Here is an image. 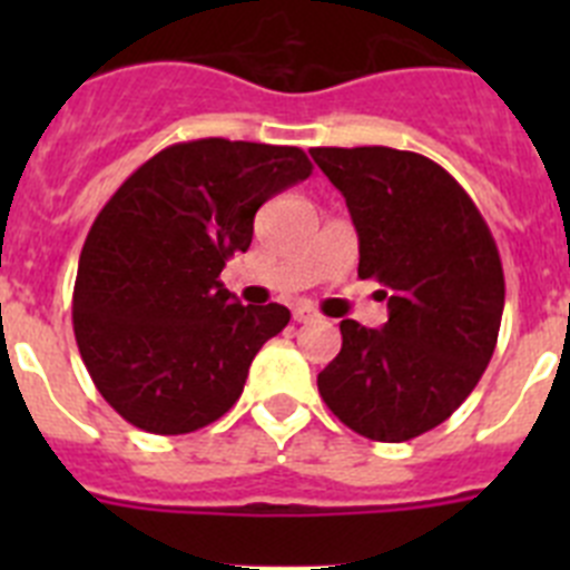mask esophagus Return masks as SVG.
<instances>
[{
	"instance_id": "1",
	"label": "esophagus",
	"mask_w": 570,
	"mask_h": 570,
	"mask_svg": "<svg viewBox=\"0 0 570 570\" xmlns=\"http://www.w3.org/2000/svg\"><path fill=\"white\" fill-rule=\"evenodd\" d=\"M316 316H320V314H316L314 308H308V305H296V308H294V322H299V325H302V322H314Z\"/></svg>"
}]
</instances>
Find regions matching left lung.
I'll return each mask as SVG.
<instances>
[{
	"instance_id": "obj_1",
	"label": "left lung",
	"mask_w": 570,
	"mask_h": 570,
	"mask_svg": "<svg viewBox=\"0 0 570 570\" xmlns=\"http://www.w3.org/2000/svg\"><path fill=\"white\" fill-rule=\"evenodd\" d=\"M360 236V276L382 285L387 322L342 320L320 376L325 405L376 442L425 434L468 400L500 334L505 276L485 219L454 176L394 148H314Z\"/></svg>"
}]
</instances>
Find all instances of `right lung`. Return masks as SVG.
<instances>
[{"label":"right lung","mask_w":570,"mask_h":570,"mask_svg":"<svg viewBox=\"0 0 570 570\" xmlns=\"http://www.w3.org/2000/svg\"><path fill=\"white\" fill-rule=\"evenodd\" d=\"M311 168L288 145L196 139L150 156L99 210L79 256L73 334L122 420L176 436L234 407L291 311L242 305L219 274L250 248L256 210Z\"/></svg>","instance_id":"right-lung-1"}]
</instances>
